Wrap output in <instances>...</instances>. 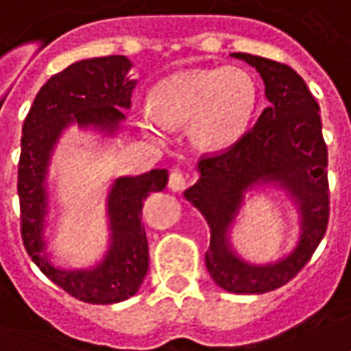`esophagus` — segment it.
<instances>
[{
    "label": "esophagus",
    "instance_id": "34e87169",
    "mask_svg": "<svg viewBox=\"0 0 351 351\" xmlns=\"http://www.w3.org/2000/svg\"><path fill=\"white\" fill-rule=\"evenodd\" d=\"M184 186H186V176L180 171H173L169 176V188L173 192H180V190H184Z\"/></svg>",
    "mask_w": 351,
    "mask_h": 351
}]
</instances>
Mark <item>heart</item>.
<instances>
[{
  "instance_id": "b5f03b06",
  "label": "heart",
  "mask_w": 351,
  "mask_h": 351,
  "mask_svg": "<svg viewBox=\"0 0 351 351\" xmlns=\"http://www.w3.org/2000/svg\"><path fill=\"white\" fill-rule=\"evenodd\" d=\"M152 100L134 104V117L152 138L167 141L188 123L192 142L205 152L232 148L243 138L256 108V83L241 68H193L167 75Z\"/></svg>"
}]
</instances>
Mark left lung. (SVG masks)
I'll list each match as a JSON object with an SVG mask.
<instances>
[{
  "label": "left lung",
  "instance_id": "1",
  "mask_svg": "<svg viewBox=\"0 0 351 351\" xmlns=\"http://www.w3.org/2000/svg\"><path fill=\"white\" fill-rule=\"evenodd\" d=\"M261 73L269 106L243 138L197 165V182L184 197L210 228L205 264L218 287L235 295H262L285 285L312 258L329 222L327 146L321 134L319 104L304 80L287 64L234 53ZM271 183L285 189L301 215L299 243L287 257L251 265L229 243V228L243 206L244 193Z\"/></svg>",
  "mask_w": 351,
  "mask_h": 351
}]
</instances>
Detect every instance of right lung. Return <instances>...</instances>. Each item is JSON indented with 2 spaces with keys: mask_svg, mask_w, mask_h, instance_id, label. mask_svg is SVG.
I'll list each match as a JSON object with an SVG mask.
<instances>
[{
  "mask_svg": "<svg viewBox=\"0 0 351 351\" xmlns=\"http://www.w3.org/2000/svg\"><path fill=\"white\" fill-rule=\"evenodd\" d=\"M131 66L123 55L73 62L39 89L22 125L19 199L24 247L53 283L89 304L121 302L141 289L148 274L142 205L152 192L167 186L169 173L167 169H154L144 175L116 178L106 201L110 247L104 258L93 268L64 269L51 262L45 241L49 161L70 125L95 129L106 136L117 133L136 85V80L127 75Z\"/></svg>",
  "mask_w": 351,
  "mask_h": 351,
  "instance_id": "1",
  "label": "right lung"
}]
</instances>
